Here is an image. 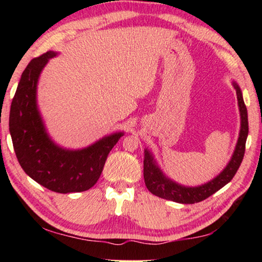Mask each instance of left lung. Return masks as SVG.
I'll return each mask as SVG.
<instances>
[{
    "mask_svg": "<svg viewBox=\"0 0 262 262\" xmlns=\"http://www.w3.org/2000/svg\"><path fill=\"white\" fill-rule=\"evenodd\" d=\"M237 94L239 113H241V130H239V137L236 144L234 155H232L230 162L224 168L222 173L207 182L205 185L198 186V187H185L177 184V182L169 180L162 174L160 168L156 166L154 157L148 150H145L144 155V168H143V174H144V181L146 188L149 189L152 194L160 198L171 200L175 203L181 204H194L202 200H205L216 193L218 189L224 187L228 182L232 180L235 177L236 171L241 166L243 156H245L246 150V141L248 136V114H247V107L245 105L242 98V92L236 83H234Z\"/></svg>",
    "mask_w": 262,
    "mask_h": 262,
    "instance_id": "obj_1",
    "label": "left lung"
}]
</instances>
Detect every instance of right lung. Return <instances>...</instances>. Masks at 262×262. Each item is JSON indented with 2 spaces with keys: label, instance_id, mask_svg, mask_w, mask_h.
Here are the masks:
<instances>
[{
  "label": "right lung",
  "instance_id": "add662e5",
  "mask_svg": "<svg viewBox=\"0 0 262 262\" xmlns=\"http://www.w3.org/2000/svg\"><path fill=\"white\" fill-rule=\"evenodd\" d=\"M53 51L33 58L21 75L9 113L14 151L28 177L57 193L83 192L99 180L107 156L123 132L100 139L82 150L57 146L46 134L37 108V82Z\"/></svg>",
  "mask_w": 262,
  "mask_h": 262
}]
</instances>
